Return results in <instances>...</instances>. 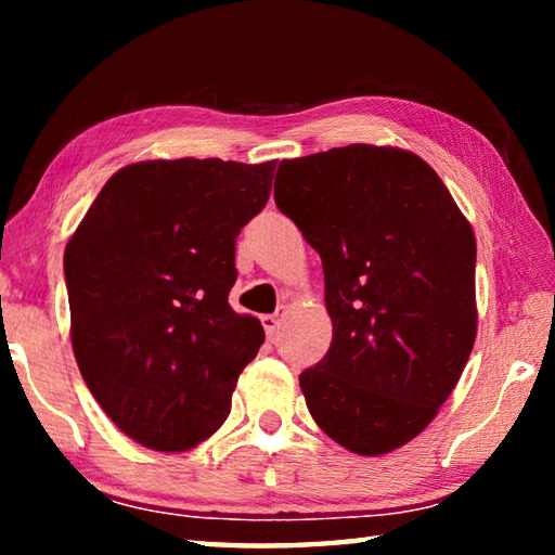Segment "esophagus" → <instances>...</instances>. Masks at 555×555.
Segmentation results:
<instances>
[{"instance_id": "1", "label": "esophagus", "mask_w": 555, "mask_h": 555, "mask_svg": "<svg viewBox=\"0 0 555 555\" xmlns=\"http://www.w3.org/2000/svg\"><path fill=\"white\" fill-rule=\"evenodd\" d=\"M261 325H264V331H267L269 337H274L279 333V313L261 315Z\"/></svg>"}]
</instances>
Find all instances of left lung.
Returning <instances> with one entry per match:
<instances>
[{
  "instance_id": "1",
  "label": "left lung",
  "mask_w": 555,
  "mask_h": 555,
  "mask_svg": "<svg viewBox=\"0 0 555 555\" xmlns=\"http://www.w3.org/2000/svg\"><path fill=\"white\" fill-rule=\"evenodd\" d=\"M274 198L323 259L333 343L298 377L308 411L352 453H391L434 421L473 352V228L434 168L393 146L281 162Z\"/></svg>"
}]
</instances>
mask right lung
Wrapping results in <instances>:
<instances>
[{
  "mask_svg": "<svg viewBox=\"0 0 555 555\" xmlns=\"http://www.w3.org/2000/svg\"><path fill=\"white\" fill-rule=\"evenodd\" d=\"M274 162L119 168L65 244L70 340L82 379L131 440L191 450L230 413L264 327L234 313V240L261 212Z\"/></svg>",
  "mask_w": 555,
  "mask_h": 555,
  "instance_id": "add662e5",
  "label": "right lung"
}]
</instances>
